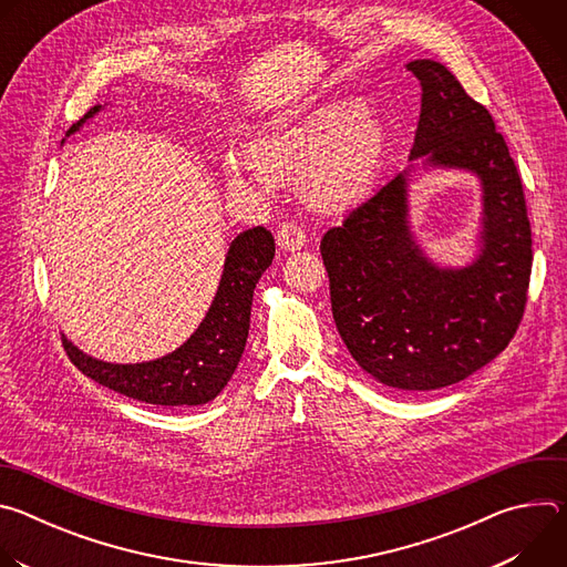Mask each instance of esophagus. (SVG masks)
Returning a JSON list of instances; mask_svg holds the SVG:
<instances>
[{
    "label": "esophagus",
    "mask_w": 567,
    "mask_h": 567,
    "mask_svg": "<svg viewBox=\"0 0 567 567\" xmlns=\"http://www.w3.org/2000/svg\"><path fill=\"white\" fill-rule=\"evenodd\" d=\"M276 241H278V247L285 251H300L307 245V235L298 224L282 221L278 228Z\"/></svg>",
    "instance_id": "obj_1"
}]
</instances>
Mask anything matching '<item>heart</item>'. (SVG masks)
<instances>
[{
    "label": "heart",
    "mask_w": 567,
    "mask_h": 567,
    "mask_svg": "<svg viewBox=\"0 0 567 567\" xmlns=\"http://www.w3.org/2000/svg\"><path fill=\"white\" fill-rule=\"evenodd\" d=\"M385 154L381 125L357 103L322 105L224 156V177L235 188L300 182L302 197L326 213L359 206L374 186Z\"/></svg>",
    "instance_id": "heart-1"
}]
</instances>
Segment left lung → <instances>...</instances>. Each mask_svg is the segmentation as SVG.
<instances>
[{
	"label": "left lung",
	"mask_w": 567,
	"mask_h": 567,
	"mask_svg": "<svg viewBox=\"0 0 567 567\" xmlns=\"http://www.w3.org/2000/svg\"><path fill=\"white\" fill-rule=\"evenodd\" d=\"M422 87L411 158L482 182V249L464 269L424 258L409 228V171L320 239L337 330L354 361L396 390H437L494 361L527 305L532 228L520 175L487 107L435 60L409 64Z\"/></svg>",
	"instance_id": "left-lung-1"
}]
</instances>
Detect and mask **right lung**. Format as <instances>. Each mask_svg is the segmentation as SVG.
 Instances as JSON below:
<instances>
[{
    "label": "right lung",
    "instance_id": "right-lung-1",
    "mask_svg": "<svg viewBox=\"0 0 567 567\" xmlns=\"http://www.w3.org/2000/svg\"><path fill=\"white\" fill-rule=\"evenodd\" d=\"M99 110L101 105L92 107L85 118L69 127V134ZM274 254V235L267 228L256 226L239 233L230 241L224 274L206 318L197 332L168 357L134 365L105 363L83 354L66 339L62 341L64 352L80 372L130 399L156 406H199L224 390L245 352L254 289L269 269Z\"/></svg>",
    "mask_w": 567,
    "mask_h": 567
}]
</instances>
